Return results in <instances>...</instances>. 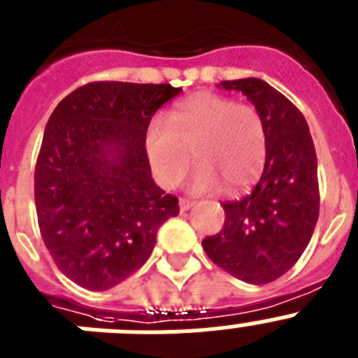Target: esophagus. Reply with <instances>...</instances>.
<instances>
[{
	"label": "esophagus",
	"instance_id": "esophagus-1",
	"mask_svg": "<svg viewBox=\"0 0 358 358\" xmlns=\"http://www.w3.org/2000/svg\"><path fill=\"white\" fill-rule=\"evenodd\" d=\"M194 205V201L192 200H187V198H180V210L182 213H185V210H189Z\"/></svg>",
	"mask_w": 358,
	"mask_h": 358
}]
</instances>
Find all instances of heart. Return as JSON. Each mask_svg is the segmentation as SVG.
<instances>
[{"instance_id": "1", "label": "heart", "mask_w": 358, "mask_h": 358, "mask_svg": "<svg viewBox=\"0 0 358 358\" xmlns=\"http://www.w3.org/2000/svg\"><path fill=\"white\" fill-rule=\"evenodd\" d=\"M145 153L164 187L182 182L192 153L198 164L192 191L209 192L222 183L234 192L256 182L265 167V122L254 106L216 93H196L175 106L169 126L149 124Z\"/></svg>"}]
</instances>
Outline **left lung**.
I'll return each mask as SVG.
<instances>
[{
    "mask_svg": "<svg viewBox=\"0 0 358 358\" xmlns=\"http://www.w3.org/2000/svg\"><path fill=\"white\" fill-rule=\"evenodd\" d=\"M256 106L266 129V160L259 182L241 200L223 201L225 223L201 241L220 268L250 285L287 273L308 247L319 217L317 155L308 124L265 80H223Z\"/></svg>",
    "mask_w": 358,
    "mask_h": 358,
    "instance_id": "1",
    "label": "left lung"
}]
</instances>
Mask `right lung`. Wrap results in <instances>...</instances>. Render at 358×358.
<instances>
[{"mask_svg":"<svg viewBox=\"0 0 358 358\" xmlns=\"http://www.w3.org/2000/svg\"><path fill=\"white\" fill-rule=\"evenodd\" d=\"M171 85L90 83L50 115L34 175L37 222L61 272L86 290L117 287L144 265L178 198L151 176L145 131Z\"/></svg>","mask_w":358,"mask_h":358,"instance_id":"right-lung-1","label":"right lung"}]
</instances>
